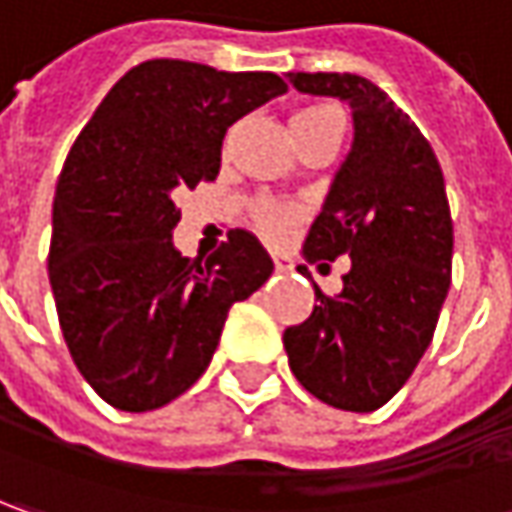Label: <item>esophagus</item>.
I'll use <instances>...</instances> for the list:
<instances>
[{
    "mask_svg": "<svg viewBox=\"0 0 512 512\" xmlns=\"http://www.w3.org/2000/svg\"><path fill=\"white\" fill-rule=\"evenodd\" d=\"M272 260H275V269H278V272H289V269H292V260L286 255H278V252H275Z\"/></svg>",
    "mask_w": 512,
    "mask_h": 512,
    "instance_id": "obj_1",
    "label": "esophagus"
}]
</instances>
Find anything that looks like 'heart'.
I'll return each mask as SVG.
<instances>
[{"label": "heart", "instance_id": "b5f03b06", "mask_svg": "<svg viewBox=\"0 0 512 512\" xmlns=\"http://www.w3.org/2000/svg\"><path fill=\"white\" fill-rule=\"evenodd\" d=\"M341 111L332 108V105H306V108H298L289 120V128L292 134L295 131H309L315 125L326 123V120H338ZM295 217L298 212L286 203H278V200H257L252 206V223L257 226V232L266 234L269 240H280L286 234L292 232L295 226Z\"/></svg>", "mask_w": 512, "mask_h": 512}]
</instances>
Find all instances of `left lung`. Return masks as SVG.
Listing matches in <instances>:
<instances>
[{
    "label": "left lung",
    "instance_id": "8db88e82",
    "mask_svg": "<svg viewBox=\"0 0 512 512\" xmlns=\"http://www.w3.org/2000/svg\"><path fill=\"white\" fill-rule=\"evenodd\" d=\"M292 88L352 108V148L335 171L303 257L349 255L344 289L283 332L300 387L346 412L384 407L433 341L450 289L453 220L433 148L358 74H286ZM309 278V269L298 266Z\"/></svg>",
    "mask_w": 512,
    "mask_h": 512
}]
</instances>
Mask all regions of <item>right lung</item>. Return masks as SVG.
Returning <instances> with one entry per match:
<instances>
[{
    "mask_svg": "<svg viewBox=\"0 0 512 512\" xmlns=\"http://www.w3.org/2000/svg\"><path fill=\"white\" fill-rule=\"evenodd\" d=\"M286 94L269 71L151 59L79 131L54 197L48 278L82 378L123 412L174 401L206 372L232 303L275 269L246 229L214 255L174 246L177 191L212 183L229 125Z\"/></svg>",
    "mask_w": 512,
    "mask_h": 512,
    "instance_id": "1",
    "label": "right lung"
}]
</instances>
